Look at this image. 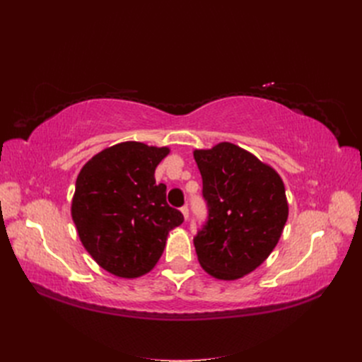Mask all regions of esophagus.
<instances>
[{"mask_svg":"<svg viewBox=\"0 0 362 362\" xmlns=\"http://www.w3.org/2000/svg\"><path fill=\"white\" fill-rule=\"evenodd\" d=\"M181 213H182L185 221H187V218H189V208H187V206H182V208H181Z\"/></svg>","mask_w":362,"mask_h":362,"instance_id":"34e87169","label":"esophagus"}]
</instances>
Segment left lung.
Masks as SVG:
<instances>
[{
  "instance_id": "8db88e82",
  "label": "left lung",
  "mask_w": 362,
  "mask_h": 362,
  "mask_svg": "<svg viewBox=\"0 0 362 362\" xmlns=\"http://www.w3.org/2000/svg\"><path fill=\"white\" fill-rule=\"evenodd\" d=\"M202 175L208 222L194 237L202 269L216 279L235 281L267 259L288 218L279 173L229 141L194 149Z\"/></svg>"
}]
</instances>
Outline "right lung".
Returning a JSON list of instances; mask_svg holds the SVG:
<instances>
[{
  "label": "right lung",
  "instance_id": "1",
  "mask_svg": "<svg viewBox=\"0 0 362 362\" xmlns=\"http://www.w3.org/2000/svg\"><path fill=\"white\" fill-rule=\"evenodd\" d=\"M168 146L122 141L87 161L75 182L72 221L84 249L119 278L146 275L158 262L169 233L184 222L166 202L154 173Z\"/></svg>",
  "mask_w": 362,
  "mask_h": 362
}]
</instances>
